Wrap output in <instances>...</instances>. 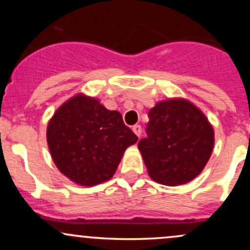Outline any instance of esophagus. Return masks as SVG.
Masks as SVG:
<instances>
[{
    "label": "esophagus",
    "mask_w": 250,
    "mask_h": 250,
    "mask_svg": "<svg viewBox=\"0 0 250 250\" xmlns=\"http://www.w3.org/2000/svg\"><path fill=\"white\" fill-rule=\"evenodd\" d=\"M133 131H134L135 134H136V136H139V137H140V135H141V133H142V128H141V125H134V127H133Z\"/></svg>",
    "instance_id": "34e87169"
}]
</instances>
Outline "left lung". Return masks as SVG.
<instances>
[{
	"label": "left lung",
	"instance_id": "8db88e82",
	"mask_svg": "<svg viewBox=\"0 0 250 250\" xmlns=\"http://www.w3.org/2000/svg\"><path fill=\"white\" fill-rule=\"evenodd\" d=\"M147 137L139 150L149 176L167 186L190 182L207 165L214 129L205 114L183 99L165 100L148 113Z\"/></svg>",
	"mask_w": 250,
	"mask_h": 250
}]
</instances>
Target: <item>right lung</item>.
<instances>
[{"mask_svg":"<svg viewBox=\"0 0 250 250\" xmlns=\"http://www.w3.org/2000/svg\"><path fill=\"white\" fill-rule=\"evenodd\" d=\"M47 142L59 170L77 185L91 187L113 177L123 153L137 142V136L119 111L77 94L50 119Z\"/></svg>","mask_w":250,"mask_h":250,"instance_id":"right-lung-1","label":"right lung"}]
</instances>
